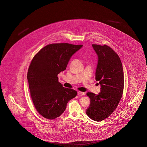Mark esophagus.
I'll use <instances>...</instances> for the list:
<instances>
[{"label":"esophagus","mask_w":147,"mask_h":147,"mask_svg":"<svg viewBox=\"0 0 147 147\" xmlns=\"http://www.w3.org/2000/svg\"><path fill=\"white\" fill-rule=\"evenodd\" d=\"M78 94H81V95H84L85 93L83 92H81V91H79L78 92Z\"/></svg>","instance_id":"34e87169"}]
</instances>
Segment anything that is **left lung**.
<instances>
[{"instance_id": "obj_1", "label": "left lung", "mask_w": 147, "mask_h": 147, "mask_svg": "<svg viewBox=\"0 0 147 147\" xmlns=\"http://www.w3.org/2000/svg\"><path fill=\"white\" fill-rule=\"evenodd\" d=\"M98 56L96 80L99 81L101 92L98 95L88 92L90 99L86 113L95 121H101L108 117L117 107L124 89V72L118 55L111 48L92 45Z\"/></svg>"}]
</instances>
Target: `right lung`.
I'll return each instance as SVG.
<instances>
[{"instance_id":"1","label":"right lung","mask_w":147,"mask_h":147,"mask_svg":"<svg viewBox=\"0 0 147 147\" xmlns=\"http://www.w3.org/2000/svg\"><path fill=\"white\" fill-rule=\"evenodd\" d=\"M82 45L51 43L36 54L29 66L27 79L30 95L36 110L49 119L60 116L68 101L77 92L63 87L58 74L66 69L72 55Z\"/></svg>"}]
</instances>
